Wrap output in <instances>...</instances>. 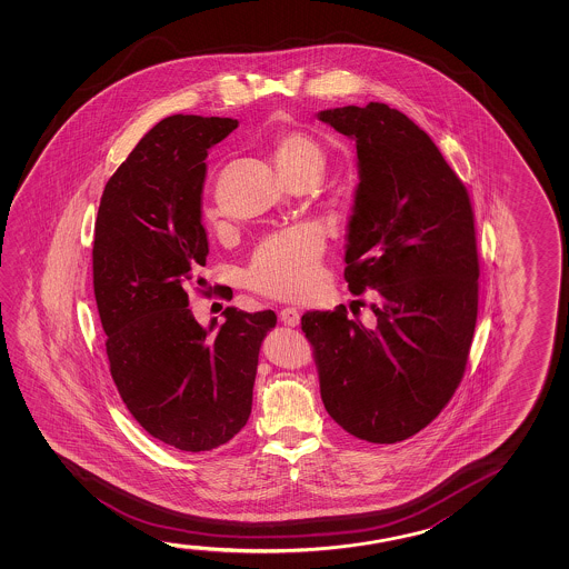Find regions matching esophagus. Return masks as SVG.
Returning a JSON list of instances; mask_svg holds the SVG:
<instances>
[{
    "mask_svg": "<svg viewBox=\"0 0 569 569\" xmlns=\"http://www.w3.org/2000/svg\"><path fill=\"white\" fill-rule=\"evenodd\" d=\"M280 319L283 321V326H299V311L296 308H283L280 311Z\"/></svg>",
    "mask_w": 569,
    "mask_h": 569,
    "instance_id": "1",
    "label": "esophagus"
}]
</instances>
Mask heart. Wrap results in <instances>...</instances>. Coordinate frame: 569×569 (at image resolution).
Segmentation results:
<instances>
[{"instance_id":"b5f03b06","label":"heart","mask_w":569,"mask_h":569,"mask_svg":"<svg viewBox=\"0 0 569 569\" xmlns=\"http://www.w3.org/2000/svg\"><path fill=\"white\" fill-rule=\"evenodd\" d=\"M276 167L281 174L293 180L326 167V150L321 142L306 131L286 129L271 142ZM214 208L206 216L212 218ZM323 238L321 233L299 226L283 232L271 233L258 243L246 271L248 286L270 298L299 299L309 296L321 278Z\"/></svg>"}]
</instances>
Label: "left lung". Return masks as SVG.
<instances>
[{"label":"left lung","mask_w":569,"mask_h":569,"mask_svg":"<svg viewBox=\"0 0 569 569\" xmlns=\"http://www.w3.org/2000/svg\"><path fill=\"white\" fill-rule=\"evenodd\" d=\"M319 119L355 140L361 182L345 281L379 293L375 326L347 308L308 311L321 399L349 435L401 442L437 419L465 377L478 317L475 210L462 180L407 114L385 103Z\"/></svg>","instance_id":"left-lung-1"}]
</instances>
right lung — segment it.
<instances>
[{
	"label": "right lung",
	"mask_w": 569,
	"mask_h": 569,
	"mask_svg": "<svg viewBox=\"0 0 569 569\" xmlns=\"http://www.w3.org/2000/svg\"><path fill=\"white\" fill-rule=\"evenodd\" d=\"M236 127L198 114L157 122L109 178L94 224V299L112 381L150 437L184 452L222 447L243 429L261 341L278 323L271 309L226 308L210 333L216 319L204 329L188 309V288L204 286V160Z\"/></svg>",
	"instance_id": "1"
}]
</instances>
